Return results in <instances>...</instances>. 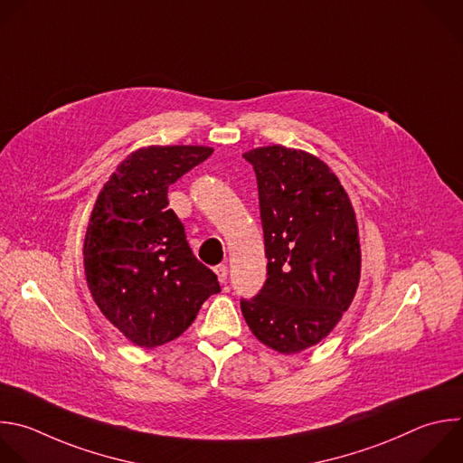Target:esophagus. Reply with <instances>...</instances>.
<instances>
[{
    "label": "esophagus",
    "mask_w": 463,
    "mask_h": 463,
    "mask_svg": "<svg viewBox=\"0 0 463 463\" xmlns=\"http://www.w3.org/2000/svg\"><path fill=\"white\" fill-rule=\"evenodd\" d=\"M214 272H216V276H218V279H220L222 283H225V281H227V276H229V267H227L225 263H222V265H216V267H214Z\"/></svg>",
    "instance_id": "obj_1"
}]
</instances>
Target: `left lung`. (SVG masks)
Segmentation results:
<instances>
[{
  "label": "left lung",
  "instance_id": "left-lung-1",
  "mask_svg": "<svg viewBox=\"0 0 463 463\" xmlns=\"http://www.w3.org/2000/svg\"><path fill=\"white\" fill-rule=\"evenodd\" d=\"M258 182L267 279L241 313L267 347L294 354L322 342L360 283L354 209L340 180L309 152L269 145L243 154Z\"/></svg>",
  "mask_w": 463,
  "mask_h": 463
}]
</instances>
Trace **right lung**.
Wrapping results in <instances>:
<instances>
[{"mask_svg": "<svg viewBox=\"0 0 463 463\" xmlns=\"http://www.w3.org/2000/svg\"><path fill=\"white\" fill-rule=\"evenodd\" d=\"M211 154L202 145L139 148L94 203L83 243L87 285L105 318L139 347L178 338L222 290L167 200L169 187Z\"/></svg>", "mask_w": 463, "mask_h": 463, "instance_id": "right-lung-1", "label": "right lung"}]
</instances>
